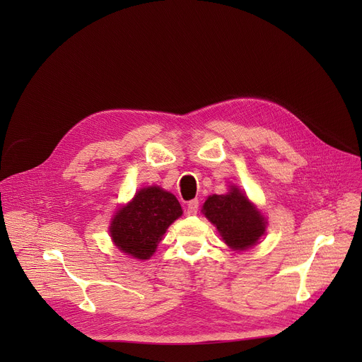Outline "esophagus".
<instances>
[{"mask_svg":"<svg viewBox=\"0 0 362 362\" xmlns=\"http://www.w3.org/2000/svg\"><path fill=\"white\" fill-rule=\"evenodd\" d=\"M198 208H199V201L198 199H192L187 202V214L189 216H195L198 213Z\"/></svg>","mask_w":362,"mask_h":362,"instance_id":"34e87169","label":"esophagus"}]
</instances>
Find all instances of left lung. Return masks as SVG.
I'll return each mask as SVG.
<instances>
[{"label": "left lung", "mask_w": 362, "mask_h": 362, "mask_svg": "<svg viewBox=\"0 0 362 362\" xmlns=\"http://www.w3.org/2000/svg\"><path fill=\"white\" fill-rule=\"evenodd\" d=\"M202 211L233 250L251 248L265 232L264 217L235 186L226 195L208 197Z\"/></svg>", "instance_id": "obj_1"}]
</instances>
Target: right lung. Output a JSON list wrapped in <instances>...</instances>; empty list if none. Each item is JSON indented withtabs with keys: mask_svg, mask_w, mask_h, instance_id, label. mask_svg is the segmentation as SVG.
Returning a JSON list of instances; mask_svg holds the SVG:
<instances>
[{
	"mask_svg": "<svg viewBox=\"0 0 362 362\" xmlns=\"http://www.w3.org/2000/svg\"><path fill=\"white\" fill-rule=\"evenodd\" d=\"M176 197L158 186L144 187L112 218L110 233L117 248L138 259L156 252L167 227L182 216Z\"/></svg>",
	"mask_w": 362,
	"mask_h": 362,
	"instance_id": "1",
	"label": "right lung"
}]
</instances>
